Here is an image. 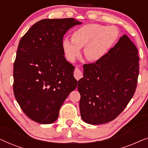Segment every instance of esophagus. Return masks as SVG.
<instances>
[{
    "mask_svg": "<svg viewBox=\"0 0 148 148\" xmlns=\"http://www.w3.org/2000/svg\"><path fill=\"white\" fill-rule=\"evenodd\" d=\"M74 77H75L77 80H79L81 78L83 77V74L82 71L79 69L77 68H75V69L74 71Z\"/></svg>",
    "mask_w": 148,
    "mask_h": 148,
    "instance_id": "1",
    "label": "esophagus"
}]
</instances>
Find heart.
Segmentation results:
<instances>
[{
  "label": "heart",
  "mask_w": 148,
  "mask_h": 148,
  "mask_svg": "<svg viewBox=\"0 0 148 148\" xmlns=\"http://www.w3.org/2000/svg\"><path fill=\"white\" fill-rule=\"evenodd\" d=\"M118 29L114 26L88 23L75 30L71 39L62 40V47L66 58L74 61L84 48V54L90 61H98L108 54L118 38Z\"/></svg>",
  "instance_id": "obj_1"
}]
</instances>
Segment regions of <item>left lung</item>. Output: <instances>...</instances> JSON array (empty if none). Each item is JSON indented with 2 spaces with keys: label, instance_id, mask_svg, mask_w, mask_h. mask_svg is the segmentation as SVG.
Segmentation results:
<instances>
[{
  "label": "left lung",
  "instance_id": "8db88e82",
  "mask_svg": "<svg viewBox=\"0 0 148 148\" xmlns=\"http://www.w3.org/2000/svg\"><path fill=\"white\" fill-rule=\"evenodd\" d=\"M139 61L136 46L125 34L102 59L84 65L77 89L84 122L104 124L123 112L136 90Z\"/></svg>",
  "mask_w": 148,
  "mask_h": 148
}]
</instances>
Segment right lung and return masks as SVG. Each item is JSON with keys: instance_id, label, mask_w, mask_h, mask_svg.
Here are the masks:
<instances>
[{"instance_id": "right-lung-1", "label": "right lung", "mask_w": 148, "mask_h": 148, "mask_svg": "<svg viewBox=\"0 0 148 148\" xmlns=\"http://www.w3.org/2000/svg\"><path fill=\"white\" fill-rule=\"evenodd\" d=\"M82 22L73 18L44 19L20 40L13 66V92L18 104L32 121L51 124L60 106L77 88L75 67L66 61L63 36Z\"/></svg>"}]
</instances>
